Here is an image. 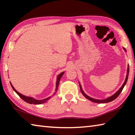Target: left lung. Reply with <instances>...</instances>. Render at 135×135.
I'll use <instances>...</instances> for the list:
<instances>
[{"label":"left lung","instance_id":"obj_1","mask_svg":"<svg viewBox=\"0 0 135 135\" xmlns=\"http://www.w3.org/2000/svg\"><path fill=\"white\" fill-rule=\"evenodd\" d=\"M123 49H124V50L125 51H126L124 48H123ZM129 66L128 65L127 71V75H126V79H125V81L124 82V83H123L122 86L120 88V89L118 90L117 92L115 93V94H114L113 96H111V97H109L108 98H107V99H103V100L94 99V98H91L90 97H89V96H88L86 94H85V93H84L83 89H82L80 84L79 85H80V90H81V93L83 95V96H84V97H85L86 98H87V99L91 100V101H92L93 102H95V103H107V102H109L113 101V100H114V99H116V98H117L118 97V96H119V95L120 94V93L122 92V91L123 90V88H124L125 84H126V83H127V79H128V76H129Z\"/></svg>","mask_w":135,"mask_h":135}]
</instances>
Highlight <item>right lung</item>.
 <instances>
[{
	"mask_svg": "<svg viewBox=\"0 0 135 135\" xmlns=\"http://www.w3.org/2000/svg\"><path fill=\"white\" fill-rule=\"evenodd\" d=\"M64 74V72L61 73V74H59L58 75V76L57 77V80H56V89H55L56 92L57 91V90H58V88L59 81H60V79H61V77H62V76H63ZM11 86H12L13 90H14L15 92L17 93L18 95L19 96V97L21 98L22 99H23L24 101H26V102H27V103H28V104H43V103H45V102H47V100L51 99V97H49L48 98H45V99H42V100L36 99H35V98H32V97H26V96L21 94V93H19V92H18V91H17V90L15 89V88H13V86L12 85V84H11ZM56 92L54 93V95H55V93H56Z\"/></svg>",
	"mask_w": 135,
	"mask_h": 135,
	"instance_id": "1",
	"label": "right lung"
}]
</instances>
